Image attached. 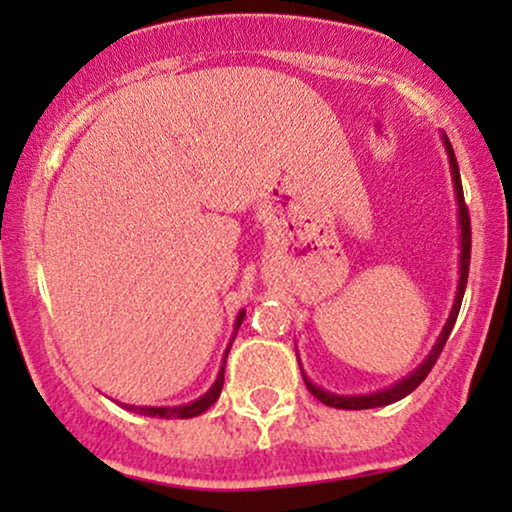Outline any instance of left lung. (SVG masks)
Returning <instances> with one entry per match:
<instances>
[{"label": "left lung", "instance_id": "8db88e82", "mask_svg": "<svg viewBox=\"0 0 512 512\" xmlns=\"http://www.w3.org/2000/svg\"><path fill=\"white\" fill-rule=\"evenodd\" d=\"M443 139V146L447 151V160H450V172H452V184H454V198H457V214H459V282H457V293H454V303H452V310L447 314V321L443 326V331H440L436 345L431 347V352L424 356V361L419 363V366L412 370L403 377V380H398L391 384V387H384L380 391H370V394H356V396H342V394H333V391H326L324 387H317L307 373L303 370V363H300V356H298V363H300V373H303V380L307 384V389L312 391L314 396L319 398L321 403L331 405V408H342V410H368V408H382V405H391L396 401H401L408 394H412L419 384L426 380V375L431 373L433 363L438 361L440 352H443L447 338H450L452 328H454V321L459 317V307H461V300H464V291H466V282H468V265H471V219H468V209H466V202H464V188H461V177H459V165H457V158H454V149L450 144V139L443 132L440 135ZM298 352V349H296Z\"/></svg>", "mask_w": 512, "mask_h": 512}]
</instances>
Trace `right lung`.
Listing matches in <instances>:
<instances>
[{
  "label": "right lung",
  "instance_id": "1",
  "mask_svg": "<svg viewBox=\"0 0 512 512\" xmlns=\"http://www.w3.org/2000/svg\"><path fill=\"white\" fill-rule=\"evenodd\" d=\"M244 314H247L244 310L237 312L235 326H233V338H230L226 352H223V363H221V368H219V375H216L214 384L205 391V394L198 396V398H195V401H191V403H184V405H128V403H121L123 408L130 410V412H137V415H144V417H163V419H191V417H198V415H202V412H205V410L212 408V405H214L216 401H219V396H221V389H223V370H226V359H228L230 345H233V340H235L237 328L242 326Z\"/></svg>",
  "mask_w": 512,
  "mask_h": 512
}]
</instances>
